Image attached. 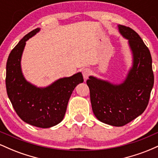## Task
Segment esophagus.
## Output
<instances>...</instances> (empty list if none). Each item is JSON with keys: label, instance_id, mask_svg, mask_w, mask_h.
Returning a JSON list of instances; mask_svg holds the SVG:
<instances>
[{"label": "esophagus", "instance_id": "34e87169", "mask_svg": "<svg viewBox=\"0 0 158 158\" xmlns=\"http://www.w3.org/2000/svg\"><path fill=\"white\" fill-rule=\"evenodd\" d=\"M90 73V70L88 68H84L82 70V75H83V78H84L85 81H86L87 79H88V77H89Z\"/></svg>", "mask_w": 158, "mask_h": 158}]
</instances>
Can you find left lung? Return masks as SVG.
<instances>
[{"instance_id": "1", "label": "left lung", "mask_w": 158, "mask_h": 158, "mask_svg": "<svg viewBox=\"0 0 158 158\" xmlns=\"http://www.w3.org/2000/svg\"><path fill=\"white\" fill-rule=\"evenodd\" d=\"M132 56L131 67L119 83L90 76L87 85L95 117L112 126H123L146 110L154 85L152 60L149 50L132 29L117 25Z\"/></svg>"}]
</instances>
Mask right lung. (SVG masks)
Masks as SVG:
<instances>
[{
	"label": "right lung",
	"mask_w": 158,
	"mask_h": 158,
	"mask_svg": "<svg viewBox=\"0 0 158 158\" xmlns=\"http://www.w3.org/2000/svg\"><path fill=\"white\" fill-rule=\"evenodd\" d=\"M41 28L30 32L10 52L6 62V92L12 106L23 122L39 128H50L64 119L74 88L84 81L81 72L57 79L46 87H38L25 79L21 57L26 41Z\"/></svg>",
	"instance_id": "1"
}]
</instances>
